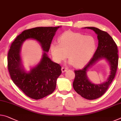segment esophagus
I'll use <instances>...</instances> for the list:
<instances>
[{
	"instance_id": "obj_1",
	"label": "esophagus",
	"mask_w": 121,
	"mask_h": 121,
	"mask_svg": "<svg viewBox=\"0 0 121 121\" xmlns=\"http://www.w3.org/2000/svg\"><path fill=\"white\" fill-rule=\"evenodd\" d=\"M67 70H68V68L67 67H62V68H61V70H62V73L66 72Z\"/></svg>"
}]
</instances>
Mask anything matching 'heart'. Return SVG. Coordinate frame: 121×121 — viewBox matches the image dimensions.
I'll list each match as a JSON object with an SVG mask.
<instances>
[{
	"label": "heart",
	"instance_id": "b5f03b06",
	"mask_svg": "<svg viewBox=\"0 0 121 121\" xmlns=\"http://www.w3.org/2000/svg\"><path fill=\"white\" fill-rule=\"evenodd\" d=\"M96 47V40L93 36L66 32L59 38V43H52L51 51L57 62L64 61L68 55L70 64L82 67L91 59Z\"/></svg>",
	"mask_w": 121,
	"mask_h": 121
}]
</instances>
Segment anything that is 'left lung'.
Instances as JSON below:
<instances>
[{
    "instance_id": "8db88e82",
    "label": "left lung",
    "mask_w": 121,
    "mask_h": 121,
    "mask_svg": "<svg viewBox=\"0 0 121 121\" xmlns=\"http://www.w3.org/2000/svg\"><path fill=\"white\" fill-rule=\"evenodd\" d=\"M97 35L98 47L94 55L83 69L75 70V77L73 86L76 93L87 99H95L102 96L115 76L118 66V49L112 38L106 32L94 27H87ZM105 59L110 66L111 72L107 80L101 84H95L87 78L86 73L97 61Z\"/></svg>"
}]
</instances>
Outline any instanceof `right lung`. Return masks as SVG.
Segmentation results:
<instances>
[{
  "label": "right lung",
  "instance_id": "add662e5",
  "mask_svg": "<svg viewBox=\"0 0 121 121\" xmlns=\"http://www.w3.org/2000/svg\"><path fill=\"white\" fill-rule=\"evenodd\" d=\"M61 26L38 27L25 30L11 44L7 55V67L15 85L30 98L39 99L54 91L61 67L47 55L52 39ZM28 39L36 40L44 51L40 62L30 71L25 70L20 55L22 43Z\"/></svg>",
  "mask_w": 121,
  "mask_h": 121
}]
</instances>
